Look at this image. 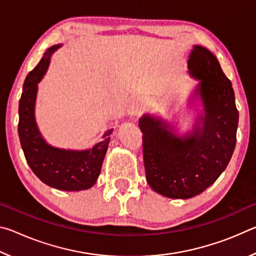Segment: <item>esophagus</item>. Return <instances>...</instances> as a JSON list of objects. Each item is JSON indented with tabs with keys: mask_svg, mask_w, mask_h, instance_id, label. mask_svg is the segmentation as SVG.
<instances>
[{
	"mask_svg": "<svg viewBox=\"0 0 256 256\" xmlns=\"http://www.w3.org/2000/svg\"><path fill=\"white\" fill-rule=\"evenodd\" d=\"M140 112H141V105H140V102H138V100H133L128 105V115L136 116V115L140 114Z\"/></svg>",
	"mask_w": 256,
	"mask_h": 256,
	"instance_id": "34e87169",
	"label": "esophagus"
}]
</instances>
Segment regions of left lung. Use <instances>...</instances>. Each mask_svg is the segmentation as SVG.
Listing matches in <instances>:
<instances>
[{
    "label": "left lung",
    "instance_id": "obj_1",
    "mask_svg": "<svg viewBox=\"0 0 256 256\" xmlns=\"http://www.w3.org/2000/svg\"><path fill=\"white\" fill-rule=\"evenodd\" d=\"M190 74L200 80L204 116L193 132L177 138L162 120L144 115L138 122L146 182L172 198H190L209 188L226 170L236 146L238 110L230 80L216 56L202 46L190 55Z\"/></svg>",
    "mask_w": 256,
    "mask_h": 256
}]
</instances>
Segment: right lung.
<instances>
[{
    "label": "right lung",
    "mask_w": 256,
    "mask_h": 256,
    "mask_svg": "<svg viewBox=\"0 0 256 256\" xmlns=\"http://www.w3.org/2000/svg\"><path fill=\"white\" fill-rule=\"evenodd\" d=\"M60 45H55L48 48L37 66L26 78L19 102L18 133L26 160L42 183L62 190H81L96 183L112 128L104 134L99 144L84 151L56 149L42 138L34 115L37 84L47 70L52 53Z\"/></svg>",
    "instance_id": "right-lung-1"
}]
</instances>
